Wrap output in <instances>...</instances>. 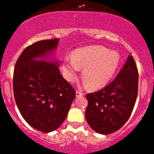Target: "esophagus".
I'll list each match as a JSON object with an SVG mask.
<instances>
[{
    "instance_id": "esophagus-1",
    "label": "esophagus",
    "mask_w": 154,
    "mask_h": 154,
    "mask_svg": "<svg viewBox=\"0 0 154 154\" xmlns=\"http://www.w3.org/2000/svg\"><path fill=\"white\" fill-rule=\"evenodd\" d=\"M83 94L80 91H76V97H80V96H83Z\"/></svg>"
}]
</instances>
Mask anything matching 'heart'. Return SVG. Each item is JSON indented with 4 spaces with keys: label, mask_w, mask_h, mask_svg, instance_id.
<instances>
[{
    "label": "heart",
    "mask_w": 154,
    "mask_h": 154,
    "mask_svg": "<svg viewBox=\"0 0 154 154\" xmlns=\"http://www.w3.org/2000/svg\"><path fill=\"white\" fill-rule=\"evenodd\" d=\"M120 57L117 52L109 51L100 45L88 46L74 51L72 58L67 57L63 62V74L66 80L74 81L80 71L85 84L91 89H99L112 80L119 65Z\"/></svg>",
    "instance_id": "1"
}]
</instances>
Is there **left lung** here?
Here are the masks:
<instances>
[{
  "mask_svg": "<svg viewBox=\"0 0 154 154\" xmlns=\"http://www.w3.org/2000/svg\"><path fill=\"white\" fill-rule=\"evenodd\" d=\"M137 67L129 55L125 66L111 83L86 95V119L93 130L108 135L122 128L130 118L138 94Z\"/></svg>",
  "mask_w": 154,
  "mask_h": 154,
  "instance_id": "1",
  "label": "left lung"
}]
</instances>
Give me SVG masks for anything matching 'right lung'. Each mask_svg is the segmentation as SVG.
Returning a JSON list of instances; mask_svg holds the SVG:
<instances>
[{"label":"right lung","mask_w":154,"mask_h":154,"mask_svg":"<svg viewBox=\"0 0 154 154\" xmlns=\"http://www.w3.org/2000/svg\"><path fill=\"white\" fill-rule=\"evenodd\" d=\"M59 41L42 40L28 46L14 69L17 106L28 125L43 133L60 127L75 98V91L61 75L60 63L53 57Z\"/></svg>","instance_id":"add662e5"}]
</instances>
